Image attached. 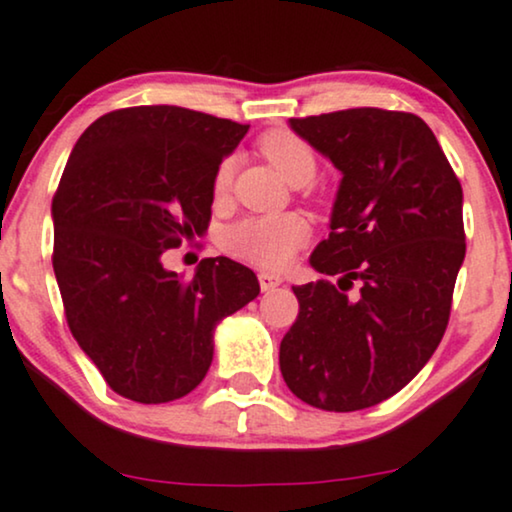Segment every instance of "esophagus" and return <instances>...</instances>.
<instances>
[{"mask_svg": "<svg viewBox=\"0 0 512 512\" xmlns=\"http://www.w3.org/2000/svg\"><path fill=\"white\" fill-rule=\"evenodd\" d=\"M257 278H260V288L264 290V293H267V290L278 288L283 283V278L278 274H271V271H260Z\"/></svg>", "mask_w": 512, "mask_h": 512, "instance_id": "34e87169", "label": "esophagus"}]
</instances>
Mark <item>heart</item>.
Here are the masks:
<instances>
[{"instance_id": "obj_1", "label": "heart", "mask_w": 512, "mask_h": 512, "mask_svg": "<svg viewBox=\"0 0 512 512\" xmlns=\"http://www.w3.org/2000/svg\"><path fill=\"white\" fill-rule=\"evenodd\" d=\"M257 151L288 184L304 186L314 179V151L304 139L288 129H271L257 141ZM234 160H222L212 181V191L222 198L231 186ZM309 241V224L300 215L245 217L224 231L222 245L229 255L257 267L278 269Z\"/></svg>"}]
</instances>
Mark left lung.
I'll use <instances>...</instances> for the list:
<instances>
[{"mask_svg":"<svg viewBox=\"0 0 512 512\" xmlns=\"http://www.w3.org/2000/svg\"><path fill=\"white\" fill-rule=\"evenodd\" d=\"M290 127L342 172L331 234L309 264L338 283L295 286L300 314L278 364L290 392L323 411L390 399L428 364L465 257L463 189L418 115L349 108ZM354 280L357 296H347Z\"/></svg>","mask_w":512,"mask_h":512,"instance_id":"8db88e82","label":"left lung"}]
</instances>
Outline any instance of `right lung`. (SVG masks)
<instances>
[{
	"label": "right lung",
	"mask_w": 512,
	"mask_h": 512,
	"mask_svg": "<svg viewBox=\"0 0 512 512\" xmlns=\"http://www.w3.org/2000/svg\"><path fill=\"white\" fill-rule=\"evenodd\" d=\"M248 127L179 106L120 108L70 153L51 200V262L70 333L120 397L189 394L217 323L260 295L229 257H205L191 281L163 267L165 250L208 231L215 172Z\"/></svg>",
	"instance_id": "obj_1"
}]
</instances>
